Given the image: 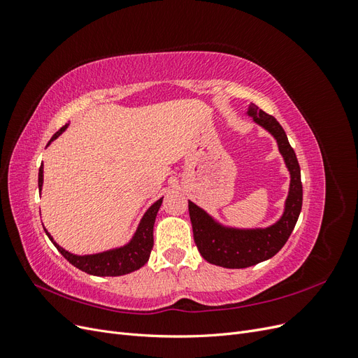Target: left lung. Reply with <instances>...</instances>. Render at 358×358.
Here are the masks:
<instances>
[{"label":"left lung","instance_id":"1","mask_svg":"<svg viewBox=\"0 0 358 358\" xmlns=\"http://www.w3.org/2000/svg\"><path fill=\"white\" fill-rule=\"evenodd\" d=\"M248 115L252 116L257 124L264 127L276 138L279 152L282 154L291 175L289 192L285 201V212L280 220L267 229L255 230H237L222 227L215 222L199 206L188 201L194 242L201 257L210 264L227 268L255 266L278 254L294 230L303 201L300 166L284 128L272 115L266 113L255 104L249 106Z\"/></svg>","mask_w":358,"mask_h":358}]
</instances>
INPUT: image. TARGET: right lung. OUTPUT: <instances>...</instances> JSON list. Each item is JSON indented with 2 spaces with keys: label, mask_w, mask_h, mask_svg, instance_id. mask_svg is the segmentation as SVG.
I'll return each mask as SVG.
<instances>
[{
  "label": "right lung",
  "mask_w": 358,
  "mask_h": 358,
  "mask_svg": "<svg viewBox=\"0 0 358 358\" xmlns=\"http://www.w3.org/2000/svg\"><path fill=\"white\" fill-rule=\"evenodd\" d=\"M67 125H64L61 129L52 136V140H55ZM49 142V143H50ZM48 143V145H49ZM43 187V164L38 170V191H41ZM162 203V199L155 201L145 216L138 224V229L128 245L122 248L112 249V251H106L101 254H94V255H74L67 252L66 249H62L57 242H53L52 236L46 231L49 239L57 246L58 251L62 254V257L70 262L74 267L80 268L82 272L95 275V276H121L131 273L134 270L140 268L146 264L149 259L150 251H152L154 246V224L159 206Z\"/></svg>",
  "instance_id": "obj_1"
}]
</instances>
